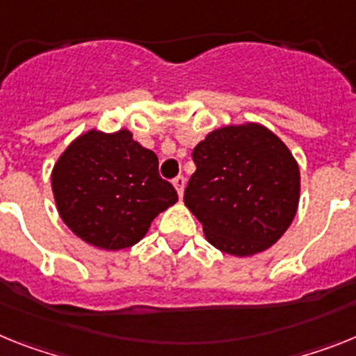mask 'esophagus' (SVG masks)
Returning <instances> with one entry per match:
<instances>
[{"label":"esophagus","mask_w":356,"mask_h":356,"mask_svg":"<svg viewBox=\"0 0 356 356\" xmlns=\"http://www.w3.org/2000/svg\"><path fill=\"white\" fill-rule=\"evenodd\" d=\"M184 184H186V179L182 177V175H177V177L174 179V186L175 190H177L179 197H182V193H184Z\"/></svg>","instance_id":"1"}]
</instances>
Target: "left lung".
<instances>
[{"label": "left lung", "instance_id": "1", "mask_svg": "<svg viewBox=\"0 0 356 356\" xmlns=\"http://www.w3.org/2000/svg\"><path fill=\"white\" fill-rule=\"evenodd\" d=\"M197 170L184 204L218 251L252 256L265 251L292 224L299 204L298 161L259 123L227 125L193 148Z\"/></svg>", "mask_w": 356, "mask_h": 356}]
</instances>
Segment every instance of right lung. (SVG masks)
Here are the masks:
<instances>
[{
  "instance_id": "right-lung-1",
  "label": "right lung",
  "mask_w": 356,
  "mask_h": 356,
  "mask_svg": "<svg viewBox=\"0 0 356 356\" xmlns=\"http://www.w3.org/2000/svg\"><path fill=\"white\" fill-rule=\"evenodd\" d=\"M157 156L122 129L80 134L51 172L58 215L80 240L105 251L132 247L177 191L161 179Z\"/></svg>"
}]
</instances>
